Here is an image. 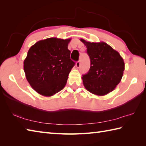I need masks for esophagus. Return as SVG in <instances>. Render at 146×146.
<instances>
[{
	"instance_id": "34e87169",
	"label": "esophagus",
	"mask_w": 146,
	"mask_h": 146,
	"mask_svg": "<svg viewBox=\"0 0 146 146\" xmlns=\"http://www.w3.org/2000/svg\"><path fill=\"white\" fill-rule=\"evenodd\" d=\"M80 65H81V61L79 60L78 61H77L76 63V66L77 68H80Z\"/></svg>"
}]
</instances>
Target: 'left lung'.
Returning <instances> with one entry per match:
<instances>
[{
    "instance_id": "left-lung-1",
    "label": "left lung",
    "mask_w": 146,
    "mask_h": 146,
    "mask_svg": "<svg viewBox=\"0 0 146 146\" xmlns=\"http://www.w3.org/2000/svg\"><path fill=\"white\" fill-rule=\"evenodd\" d=\"M86 47L90 68L82 80L92 94L104 96L115 88L122 78L125 64L119 52L105 42H91L80 39Z\"/></svg>"
}]
</instances>
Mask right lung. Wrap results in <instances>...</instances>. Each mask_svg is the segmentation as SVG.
Segmentation results:
<instances>
[{
    "instance_id": "1",
    "label": "right lung",
    "mask_w": 146,
    "mask_h": 146,
    "mask_svg": "<svg viewBox=\"0 0 146 146\" xmlns=\"http://www.w3.org/2000/svg\"><path fill=\"white\" fill-rule=\"evenodd\" d=\"M71 38H50L33 45L24 61L26 78L35 90L51 97L63 90L75 63L68 46Z\"/></svg>"
}]
</instances>
